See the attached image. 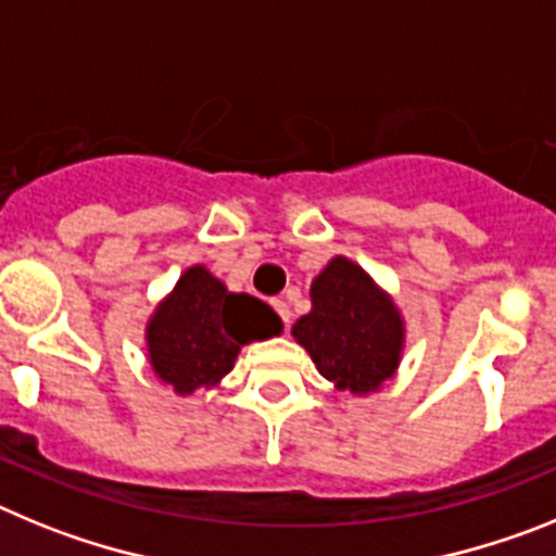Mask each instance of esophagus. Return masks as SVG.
<instances>
[{"instance_id":"1","label":"esophagus","mask_w":556,"mask_h":556,"mask_svg":"<svg viewBox=\"0 0 556 556\" xmlns=\"http://www.w3.org/2000/svg\"><path fill=\"white\" fill-rule=\"evenodd\" d=\"M271 305H274V311H277V316L282 318V325L285 327L291 325V307H288V302H282V299H274Z\"/></svg>"}]
</instances>
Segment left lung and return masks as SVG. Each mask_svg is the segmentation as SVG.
<instances>
[{
    "mask_svg": "<svg viewBox=\"0 0 556 556\" xmlns=\"http://www.w3.org/2000/svg\"><path fill=\"white\" fill-rule=\"evenodd\" d=\"M291 336L313 358L321 378L355 397L380 392L400 369L405 318L355 260L336 254L311 282V313Z\"/></svg>",
    "mask_w": 556,
    "mask_h": 556,
    "instance_id": "obj_1",
    "label": "left lung"
}]
</instances>
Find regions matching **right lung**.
I'll return each mask as SVG.
<instances>
[{
	"mask_svg": "<svg viewBox=\"0 0 556 556\" xmlns=\"http://www.w3.org/2000/svg\"><path fill=\"white\" fill-rule=\"evenodd\" d=\"M279 332L282 318L265 302L231 293L206 265L195 263L153 307L144 346L153 375L178 397H190L195 389L218 386L245 344Z\"/></svg>",
	"mask_w": 556,
	"mask_h": 556,
	"instance_id": "obj_1",
	"label": "right lung"
}]
</instances>
